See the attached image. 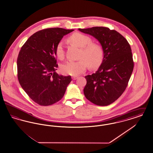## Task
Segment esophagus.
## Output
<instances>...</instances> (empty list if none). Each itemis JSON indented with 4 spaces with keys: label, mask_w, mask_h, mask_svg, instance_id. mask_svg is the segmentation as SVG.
I'll list each match as a JSON object with an SVG mask.
<instances>
[{
    "label": "esophagus",
    "mask_w": 153,
    "mask_h": 153,
    "mask_svg": "<svg viewBox=\"0 0 153 153\" xmlns=\"http://www.w3.org/2000/svg\"><path fill=\"white\" fill-rule=\"evenodd\" d=\"M78 79V77L77 76H72V79L73 80H76Z\"/></svg>",
    "instance_id": "esophagus-1"
}]
</instances>
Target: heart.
I'll return each mask as SVG.
<instances>
[{
  "instance_id": "obj_1",
  "label": "heart",
  "mask_w": 153,
  "mask_h": 153,
  "mask_svg": "<svg viewBox=\"0 0 153 153\" xmlns=\"http://www.w3.org/2000/svg\"><path fill=\"white\" fill-rule=\"evenodd\" d=\"M70 42L82 48L80 58L78 61L70 60L61 68V72L71 76H77L83 73L87 68L88 65L91 68H96L102 64L104 58V51L99 44L92 43L90 37L79 33L73 34L69 37ZM56 56L63 59L65 55L64 44L59 42L56 48Z\"/></svg>"
}]
</instances>
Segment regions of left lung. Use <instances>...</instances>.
<instances>
[{"instance_id":"8db88e82","label":"left lung","mask_w":153,"mask_h":153,"mask_svg":"<svg viewBox=\"0 0 153 153\" xmlns=\"http://www.w3.org/2000/svg\"><path fill=\"white\" fill-rule=\"evenodd\" d=\"M95 38L104 51V58L99 69L85 77L84 94L88 100L106 106L122 95L134 69L131 47L127 39L114 30L105 27L79 29Z\"/></svg>"}]
</instances>
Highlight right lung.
<instances>
[{
    "instance_id": "1",
    "label": "right lung",
    "mask_w": 153,
    "mask_h": 153,
    "mask_svg": "<svg viewBox=\"0 0 153 153\" xmlns=\"http://www.w3.org/2000/svg\"><path fill=\"white\" fill-rule=\"evenodd\" d=\"M74 30L49 28L33 34L23 45L17 59L18 78L23 89L37 104L47 106L60 100L72 81L58 75L56 48Z\"/></svg>"
}]
</instances>
